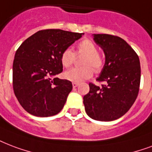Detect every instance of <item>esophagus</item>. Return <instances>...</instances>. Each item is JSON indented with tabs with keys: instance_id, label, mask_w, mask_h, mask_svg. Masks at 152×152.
<instances>
[{
	"instance_id": "esophagus-1",
	"label": "esophagus",
	"mask_w": 152,
	"mask_h": 152,
	"mask_svg": "<svg viewBox=\"0 0 152 152\" xmlns=\"http://www.w3.org/2000/svg\"><path fill=\"white\" fill-rule=\"evenodd\" d=\"M78 85H79L78 83H76V82H73V83H72V87H73V88H76Z\"/></svg>"
}]
</instances>
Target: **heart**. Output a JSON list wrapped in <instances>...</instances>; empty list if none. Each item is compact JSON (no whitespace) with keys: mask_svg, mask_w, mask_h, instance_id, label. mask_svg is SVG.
<instances>
[{"mask_svg":"<svg viewBox=\"0 0 152 152\" xmlns=\"http://www.w3.org/2000/svg\"><path fill=\"white\" fill-rule=\"evenodd\" d=\"M76 55H84L82 60L84 67L71 68L65 72L67 80L72 82H82L91 78L93 75V69L96 72H99L104 66V59L99 53L96 45L89 39H84L79 43L76 47V53L71 48H66L61 56V63L64 67L69 68L73 64Z\"/></svg>","mask_w":152,"mask_h":152,"instance_id":"b5f03b06","label":"heart"}]
</instances>
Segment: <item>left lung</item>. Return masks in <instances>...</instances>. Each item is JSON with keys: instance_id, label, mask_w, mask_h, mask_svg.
I'll return each instance as SVG.
<instances>
[{"instance_id": "obj_1", "label": "left lung", "mask_w": 152, "mask_h": 152, "mask_svg": "<svg viewBox=\"0 0 152 152\" xmlns=\"http://www.w3.org/2000/svg\"><path fill=\"white\" fill-rule=\"evenodd\" d=\"M94 40L104 50L105 64L96 79L102 87L89 84L84 96L89 117L99 121L117 120L127 112L137 98L140 85V63L137 53L122 38L94 34Z\"/></svg>"}]
</instances>
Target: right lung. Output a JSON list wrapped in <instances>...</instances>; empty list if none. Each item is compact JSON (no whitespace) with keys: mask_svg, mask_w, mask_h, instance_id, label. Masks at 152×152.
Here are the masks:
<instances>
[{"mask_svg":"<svg viewBox=\"0 0 152 152\" xmlns=\"http://www.w3.org/2000/svg\"><path fill=\"white\" fill-rule=\"evenodd\" d=\"M83 34L40 30L18 48L12 65V86L17 100L29 114L48 117L62 110L72 84L67 80L52 78L63 71L62 52Z\"/></svg>","mask_w":152,"mask_h":152,"instance_id":"1","label":"right lung"}]
</instances>
